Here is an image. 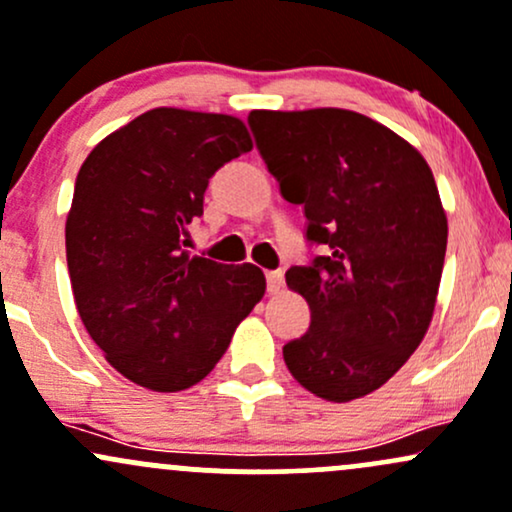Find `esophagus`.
<instances>
[{
    "label": "esophagus",
    "mask_w": 512,
    "mask_h": 512,
    "mask_svg": "<svg viewBox=\"0 0 512 512\" xmlns=\"http://www.w3.org/2000/svg\"><path fill=\"white\" fill-rule=\"evenodd\" d=\"M284 286V272L282 269H274V272H267V291L269 294H279Z\"/></svg>",
    "instance_id": "34e87169"
}]
</instances>
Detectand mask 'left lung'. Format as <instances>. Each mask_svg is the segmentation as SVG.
I'll return each mask as SVG.
<instances>
[{
    "mask_svg": "<svg viewBox=\"0 0 512 512\" xmlns=\"http://www.w3.org/2000/svg\"><path fill=\"white\" fill-rule=\"evenodd\" d=\"M257 150L279 192L306 213L323 255L286 272L311 308L286 342L291 376L325 401L384 386L428 333L447 250V216L425 157L347 109L252 111Z\"/></svg>",
    "mask_w": 512,
    "mask_h": 512,
    "instance_id": "1",
    "label": "left lung"
}]
</instances>
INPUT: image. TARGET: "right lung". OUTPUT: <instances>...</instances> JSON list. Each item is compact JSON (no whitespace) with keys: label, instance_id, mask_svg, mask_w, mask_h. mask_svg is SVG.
<instances>
[{"label":"right lung","instance_id":"1","mask_svg":"<svg viewBox=\"0 0 512 512\" xmlns=\"http://www.w3.org/2000/svg\"><path fill=\"white\" fill-rule=\"evenodd\" d=\"M247 150L235 116L160 106L82 162L65 223L72 294L87 333L133 384L162 393L199 384L265 296L260 267L187 250L209 179Z\"/></svg>","mask_w":512,"mask_h":512}]
</instances>
